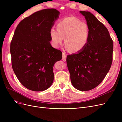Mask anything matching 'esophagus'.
Masks as SVG:
<instances>
[{
  "mask_svg": "<svg viewBox=\"0 0 122 122\" xmlns=\"http://www.w3.org/2000/svg\"><path fill=\"white\" fill-rule=\"evenodd\" d=\"M66 57H67V56L65 53H62V60L63 61H66Z\"/></svg>",
  "mask_w": 122,
  "mask_h": 122,
  "instance_id": "esophagus-1",
  "label": "esophagus"
}]
</instances>
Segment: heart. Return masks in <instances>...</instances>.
I'll use <instances>...</instances> for the list:
<instances>
[{"label": "heart", "instance_id": "1", "mask_svg": "<svg viewBox=\"0 0 122 122\" xmlns=\"http://www.w3.org/2000/svg\"><path fill=\"white\" fill-rule=\"evenodd\" d=\"M56 29L51 28L49 36L51 45L57 48L64 38L65 48L79 52L87 46L90 36L87 24L78 18L69 16L62 18L56 25Z\"/></svg>", "mask_w": 122, "mask_h": 122}]
</instances>
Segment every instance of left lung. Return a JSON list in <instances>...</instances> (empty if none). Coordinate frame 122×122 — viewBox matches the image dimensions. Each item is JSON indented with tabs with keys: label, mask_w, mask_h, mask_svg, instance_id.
I'll list each match as a JSON object with an SVG mask.
<instances>
[{
	"label": "left lung",
	"mask_w": 122,
	"mask_h": 122,
	"mask_svg": "<svg viewBox=\"0 0 122 122\" xmlns=\"http://www.w3.org/2000/svg\"><path fill=\"white\" fill-rule=\"evenodd\" d=\"M80 13L86 20L90 39L82 51L67 55L66 61L73 86L86 91L97 87L109 71L113 43L108 29L93 14L86 11Z\"/></svg>",
	"instance_id": "obj_1"
}]
</instances>
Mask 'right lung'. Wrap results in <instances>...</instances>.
<instances>
[{"instance_id": "right-lung-1", "label": "right lung", "mask_w": 122, "mask_h": 122, "mask_svg": "<svg viewBox=\"0 0 122 122\" xmlns=\"http://www.w3.org/2000/svg\"><path fill=\"white\" fill-rule=\"evenodd\" d=\"M59 14L54 9L38 11L22 20L14 32L10 45L12 68L28 90L43 91L52 84L53 67L62 52L51 46L49 31Z\"/></svg>"}]
</instances>
